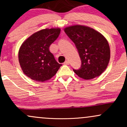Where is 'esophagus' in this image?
<instances>
[{
	"label": "esophagus",
	"instance_id": "obj_1",
	"mask_svg": "<svg viewBox=\"0 0 127 127\" xmlns=\"http://www.w3.org/2000/svg\"><path fill=\"white\" fill-rule=\"evenodd\" d=\"M69 63H70L69 61L66 60L64 63V64H65V65H68V64H69Z\"/></svg>",
	"mask_w": 127,
	"mask_h": 127
}]
</instances>
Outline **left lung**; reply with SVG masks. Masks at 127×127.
<instances>
[{"label":"left lung","instance_id":"1","mask_svg":"<svg viewBox=\"0 0 127 127\" xmlns=\"http://www.w3.org/2000/svg\"><path fill=\"white\" fill-rule=\"evenodd\" d=\"M64 30L75 44L82 62L79 69H73L75 73L90 80L104 72L110 57V47L104 36L85 26H69Z\"/></svg>","mask_w":127,"mask_h":127}]
</instances>
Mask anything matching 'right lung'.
I'll return each mask as SVG.
<instances>
[{
    "instance_id": "obj_1",
    "label": "right lung",
    "mask_w": 127,
    "mask_h": 127,
    "mask_svg": "<svg viewBox=\"0 0 127 127\" xmlns=\"http://www.w3.org/2000/svg\"><path fill=\"white\" fill-rule=\"evenodd\" d=\"M60 31V28L42 29L22 43L18 60L22 70L27 77L44 82L56 74L62 65L55 60L49 48L59 37Z\"/></svg>"
}]
</instances>
